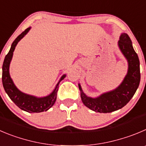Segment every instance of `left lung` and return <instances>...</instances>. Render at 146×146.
I'll return each mask as SVG.
<instances>
[{
	"instance_id": "obj_1",
	"label": "left lung",
	"mask_w": 146,
	"mask_h": 146,
	"mask_svg": "<svg viewBox=\"0 0 146 146\" xmlns=\"http://www.w3.org/2000/svg\"><path fill=\"white\" fill-rule=\"evenodd\" d=\"M118 46L128 62V71L124 80L117 88L104 93L97 98H92L83 92L81 86L79 84L83 104L95 112L108 113L121 109L128 103L139 86L141 80L139 59L127 34H121Z\"/></svg>"
}]
</instances>
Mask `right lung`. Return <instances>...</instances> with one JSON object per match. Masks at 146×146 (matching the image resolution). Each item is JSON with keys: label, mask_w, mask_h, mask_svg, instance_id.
<instances>
[{"label": "right lung", "mask_w": 146, "mask_h": 146, "mask_svg": "<svg viewBox=\"0 0 146 146\" xmlns=\"http://www.w3.org/2000/svg\"><path fill=\"white\" fill-rule=\"evenodd\" d=\"M31 28H28L24 31L21 33L12 44L9 52L7 54L3 64V73H2V82L4 90L8 94V97L12 101L23 110L28 112H41L48 110L49 108L53 106L56 100V94H57L59 84L62 80L65 78L66 75L62 76L61 80L56 84L54 90L49 95L44 98H36L34 96L26 95L21 92L17 89L12 81L9 74V66L11 61L13 53L14 51L16 46L18 42L29 32Z\"/></svg>", "instance_id": "right-lung-1"}]
</instances>
